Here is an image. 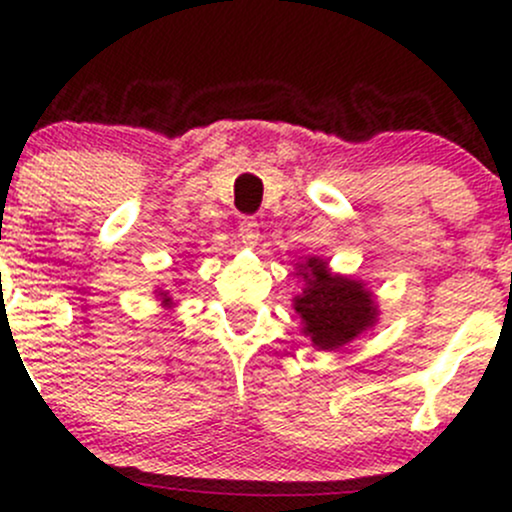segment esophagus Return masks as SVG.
<instances>
[{"label": "esophagus", "mask_w": 512, "mask_h": 512, "mask_svg": "<svg viewBox=\"0 0 512 512\" xmlns=\"http://www.w3.org/2000/svg\"><path fill=\"white\" fill-rule=\"evenodd\" d=\"M238 236H240V243L248 245V248H255L257 240H260V228H257V221L255 219L240 221Z\"/></svg>", "instance_id": "1"}]
</instances>
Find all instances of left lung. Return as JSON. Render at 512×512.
<instances>
[{"instance_id":"8db88e82","label":"left lung","mask_w":512,"mask_h":512,"mask_svg":"<svg viewBox=\"0 0 512 512\" xmlns=\"http://www.w3.org/2000/svg\"><path fill=\"white\" fill-rule=\"evenodd\" d=\"M303 291L293 296L301 332L317 351H337L375 327L380 308L363 281L332 272L330 264L310 255L296 264Z\"/></svg>"}]
</instances>
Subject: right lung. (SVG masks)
<instances>
[{
  "instance_id": "right-lung-1",
  "label": "right lung",
  "mask_w": 512,
  "mask_h": 512,
  "mask_svg": "<svg viewBox=\"0 0 512 512\" xmlns=\"http://www.w3.org/2000/svg\"><path fill=\"white\" fill-rule=\"evenodd\" d=\"M156 296H158V301H161V305L166 310H170V308H175V301H173V296H170V291H163V289H156L154 291Z\"/></svg>"
}]
</instances>
